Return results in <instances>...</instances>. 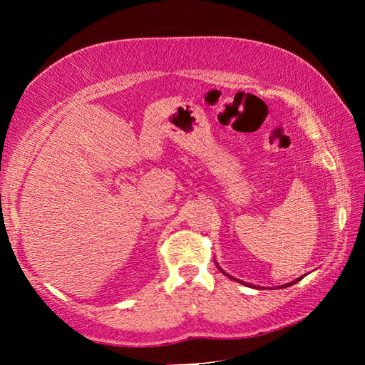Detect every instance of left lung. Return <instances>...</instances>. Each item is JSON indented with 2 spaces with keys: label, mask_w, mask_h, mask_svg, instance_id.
<instances>
[{
  "label": "left lung",
  "mask_w": 365,
  "mask_h": 365,
  "mask_svg": "<svg viewBox=\"0 0 365 365\" xmlns=\"http://www.w3.org/2000/svg\"><path fill=\"white\" fill-rule=\"evenodd\" d=\"M298 280H294V282H292V283H288V285H293V283H296Z\"/></svg>",
  "instance_id": "obj_1"
}]
</instances>
